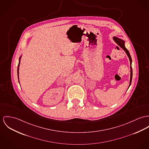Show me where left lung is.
<instances>
[{"label": "left lung", "instance_id": "left-lung-1", "mask_svg": "<svg viewBox=\"0 0 149 149\" xmlns=\"http://www.w3.org/2000/svg\"><path fill=\"white\" fill-rule=\"evenodd\" d=\"M113 40H114L115 42L118 45V46H120L126 53L127 57L129 59V61H130V83H129V87H128V88H129L130 86L131 85V83H132V76H133V71H132V58L131 56L130 55V53L128 51V50L126 48V47L125 46V41L123 40V39L120 38H118L116 36H113ZM127 88V90H128Z\"/></svg>", "mask_w": 149, "mask_h": 149}]
</instances>
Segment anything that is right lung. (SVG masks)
<instances>
[{"mask_svg":"<svg viewBox=\"0 0 149 149\" xmlns=\"http://www.w3.org/2000/svg\"><path fill=\"white\" fill-rule=\"evenodd\" d=\"M22 58V56L19 58V64H18V66H17V77H18V80H19V66H20V59ZM20 83V82H19Z\"/></svg>","mask_w":149,"mask_h":149,"instance_id":"add662e5","label":"right lung"}]
</instances>
